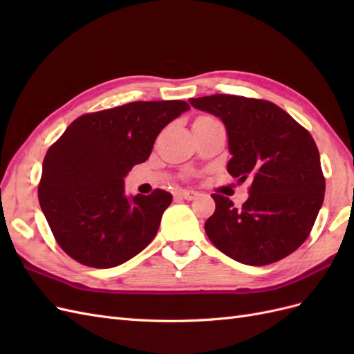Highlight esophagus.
<instances>
[{
  "label": "esophagus",
  "mask_w": 354,
  "mask_h": 354,
  "mask_svg": "<svg viewBox=\"0 0 354 354\" xmlns=\"http://www.w3.org/2000/svg\"><path fill=\"white\" fill-rule=\"evenodd\" d=\"M178 195H180L181 198H185L186 201H194L199 194H198L196 190H180Z\"/></svg>",
  "instance_id": "34e87169"
}]
</instances>
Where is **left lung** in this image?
<instances>
[{"instance_id": "left-lung-1", "label": "left lung", "mask_w": 354, "mask_h": 354, "mask_svg": "<svg viewBox=\"0 0 354 354\" xmlns=\"http://www.w3.org/2000/svg\"><path fill=\"white\" fill-rule=\"evenodd\" d=\"M189 102L223 121L229 174L251 181L250 198L239 208L212 195L216 211L205 223L209 241L242 264L285 259L307 239L324 203L325 178L313 137L266 100L214 94Z\"/></svg>"}]
</instances>
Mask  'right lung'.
<instances>
[{
    "instance_id": "1",
    "label": "right lung",
    "mask_w": 354,
    "mask_h": 354,
    "mask_svg": "<svg viewBox=\"0 0 354 354\" xmlns=\"http://www.w3.org/2000/svg\"><path fill=\"white\" fill-rule=\"evenodd\" d=\"M190 109L186 102H133L77 118L42 162L38 199L60 248L111 269L153 241L173 195L127 196L124 178L147 160L158 134Z\"/></svg>"
}]
</instances>
